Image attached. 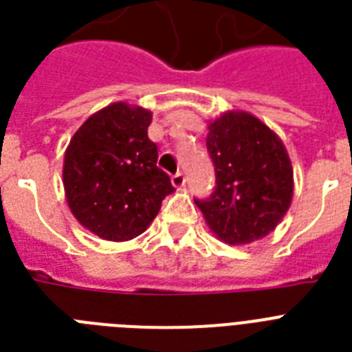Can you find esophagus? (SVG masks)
<instances>
[{
  "mask_svg": "<svg viewBox=\"0 0 352 352\" xmlns=\"http://www.w3.org/2000/svg\"><path fill=\"white\" fill-rule=\"evenodd\" d=\"M171 184L175 188L184 186V184H186V177H184V173H182V171H177L175 175H171Z\"/></svg>",
  "mask_w": 352,
  "mask_h": 352,
  "instance_id": "1",
  "label": "esophagus"
}]
</instances>
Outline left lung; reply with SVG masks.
Wrapping results in <instances>:
<instances>
[{
	"label": "left lung",
	"mask_w": 352,
	"mask_h": 352,
	"mask_svg": "<svg viewBox=\"0 0 352 352\" xmlns=\"http://www.w3.org/2000/svg\"><path fill=\"white\" fill-rule=\"evenodd\" d=\"M206 148L215 166V188L195 204L210 230L228 245H248L270 234L294 193L281 138L250 113L228 111L210 122Z\"/></svg>",
	"instance_id": "1"
}]
</instances>
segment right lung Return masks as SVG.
Wrapping results in <instances>:
<instances>
[{"label":"right lung","mask_w":352,"mask_h":352,"mask_svg":"<svg viewBox=\"0 0 352 352\" xmlns=\"http://www.w3.org/2000/svg\"><path fill=\"white\" fill-rule=\"evenodd\" d=\"M151 111L126 102L104 107L74 133L63 159V188L82 226L107 241L142 234L175 188L157 166L148 137Z\"/></svg>","instance_id":"obj_1"}]
</instances>
